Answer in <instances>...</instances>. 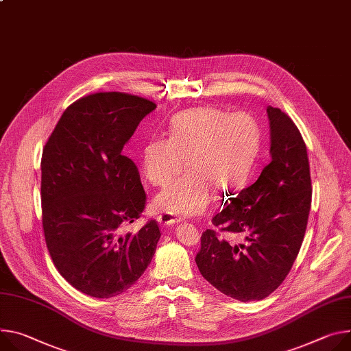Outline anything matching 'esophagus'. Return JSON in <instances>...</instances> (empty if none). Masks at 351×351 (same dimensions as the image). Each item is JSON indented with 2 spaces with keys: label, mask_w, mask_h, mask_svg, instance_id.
<instances>
[{
  "label": "esophagus",
  "mask_w": 351,
  "mask_h": 351,
  "mask_svg": "<svg viewBox=\"0 0 351 351\" xmlns=\"http://www.w3.org/2000/svg\"><path fill=\"white\" fill-rule=\"evenodd\" d=\"M158 221L159 224H162L164 227H168V226H173V224H178V222H180V217H176L175 214H171V213H162L158 215Z\"/></svg>",
  "instance_id": "esophagus-1"
}]
</instances>
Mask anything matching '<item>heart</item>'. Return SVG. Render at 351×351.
I'll list each match as a JSON object with an SVG mask.
<instances>
[{
    "label": "heart",
    "mask_w": 351,
    "mask_h": 351,
    "mask_svg": "<svg viewBox=\"0 0 351 351\" xmlns=\"http://www.w3.org/2000/svg\"><path fill=\"white\" fill-rule=\"evenodd\" d=\"M261 149V125L249 112L228 113L204 106L178 113L169 136L149 138L143 148L147 179L165 186L155 206L171 214L196 215L211 207L214 192L237 193L249 180Z\"/></svg>",
    "instance_id": "b5f03b06"
}]
</instances>
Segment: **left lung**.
<instances>
[{
	"instance_id": "left-lung-1",
	"label": "left lung",
	"mask_w": 351,
	"mask_h": 351,
	"mask_svg": "<svg viewBox=\"0 0 351 351\" xmlns=\"http://www.w3.org/2000/svg\"><path fill=\"white\" fill-rule=\"evenodd\" d=\"M267 116L270 162L256 182L213 217L215 230L203 232L196 254L202 276L222 294L243 302L269 297L290 273L312 199L308 154L298 127L278 108L267 106Z\"/></svg>"
}]
</instances>
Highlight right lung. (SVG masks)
I'll list each match as a JSON object with an SVG mask.
<instances>
[{"mask_svg": "<svg viewBox=\"0 0 351 351\" xmlns=\"http://www.w3.org/2000/svg\"><path fill=\"white\" fill-rule=\"evenodd\" d=\"M156 105L124 92H97L71 104L42 154V226L50 258L74 289L110 298L149 265L161 237L148 219L121 235L147 204L138 169L123 154Z\"/></svg>", "mask_w": 351, "mask_h": 351, "instance_id": "add662e5", "label": "right lung"}]
</instances>
